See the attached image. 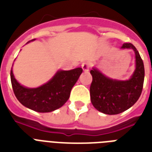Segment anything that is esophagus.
Returning a JSON list of instances; mask_svg holds the SVG:
<instances>
[{"label":"esophagus","instance_id":"esophagus-1","mask_svg":"<svg viewBox=\"0 0 152 152\" xmlns=\"http://www.w3.org/2000/svg\"><path fill=\"white\" fill-rule=\"evenodd\" d=\"M82 69H83V71L85 72H88L89 71V69H90V67H91V63L89 61H86V62H83V64H82Z\"/></svg>","mask_w":152,"mask_h":152}]
</instances>
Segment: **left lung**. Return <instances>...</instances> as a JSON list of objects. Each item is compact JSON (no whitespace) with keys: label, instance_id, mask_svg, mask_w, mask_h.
Masks as SVG:
<instances>
[{"label":"left lung","instance_id":"left-lung-1","mask_svg":"<svg viewBox=\"0 0 152 152\" xmlns=\"http://www.w3.org/2000/svg\"><path fill=\"white\" fill-rule=\"evenodd\" d=\"M122 49H132L136 55V69L129 80H116L99 70H91V101L96 110L106 114H118L129 109L139 99L143 90L144 66L139 52L132 43H124Z\"/></svg>","mask_w":152,"mask_h":152}]
</instances>
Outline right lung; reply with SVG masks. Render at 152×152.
Returning <instances> with one entry per match:
<instances>
[{
    "instance_id": "add662e5",
    "label": "right lung",
    "mask_w": 152,
    "mask_h": 152,
    "mask_svg": "<svg viewBox=\"0 0 152 152\" xmlns=\"http://www.w3.org/2000/svg\"><path fill=\"white\" fill-rule=\"evenodd\" d=\"M82 72L81 68L58 71L50 80L41 87L27 88L18 83L11 69V82L14 94L20 103L32 110L47 113L61 107L68 101L72 88Z\"/></svg>"
}]
</instances>
